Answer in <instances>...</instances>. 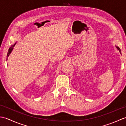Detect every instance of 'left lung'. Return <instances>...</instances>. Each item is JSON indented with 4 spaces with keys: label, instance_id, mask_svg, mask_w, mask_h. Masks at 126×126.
Returning a JSON list of instances; mask_svg holds the SVG:
<instances>
[{
    "label": "left lung",
    "instance_id": "obj_1",
    "mask_svg": "<svg viewBox=\"0 0 126 126\" xmlns=\"http://www.w3.org/2000/svg\"><path fill=\"white\" fill-rule=\"evenodd\" d=\"M116 48H117V50H118L119 51V52H120V53H121V50H120V48L118 47H116Z\"/></svg>",
    "mask_w": 126,
    "mask_h": 126
}]
</instances>
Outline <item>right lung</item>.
Wrapping results in <instances>:
<instances>
[{
    "instance_id": "obj_1",
    "label": "right lung",
    "mask_w": 126,
    "mask_h": 126,
    "mask_svg": "<svg viewBox=\"0 0 126 126\" xmlns=\"http://www.w3.org/2000/svg\"><path fill=\"white\" fill-rule=\"evenodd\" d=\"M16 44V43H15V44L12 45V46L11 47L9 48V51H8V52H7V58H6V60H7V58H8V57H9V55H10V54L11 53V52H12V50H13V47H14L15 46Z\"/></svg>"
}]
</instances>
